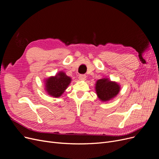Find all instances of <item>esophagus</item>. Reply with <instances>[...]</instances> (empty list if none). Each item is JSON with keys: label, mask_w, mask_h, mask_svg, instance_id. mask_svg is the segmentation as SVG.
Returning <instances> with one entry per match:
<instances>
[{"label": "esophagus", "mask_w": 159, "mask_h": 159, "mask_svg": "<svg viewBox=\"0 0 159 159\" xmlns=\"http://www.w3.org/2000/svg\"><path fill=\"white\" fill-rule=\"evenodd\" d=\"M85 79H86V75H85L81 74V75H79V80H80V81L85 80Z\"/></svg>", "instance_id": "esophagus-1"}]
</instances>
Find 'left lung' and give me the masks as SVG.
<instances>
[{"label": "left lung", "instance_id": "left-lung-1", "mask_svg": "<svg viewBox=\"0 0 159 159\" xmlns=\"http://www.w3.org/2000/svg\"><path fill=\"white\" fill-rule=\"evenodd\" d=\"M120 85L116 81L103 78L96 81L95 89L98 98L103 102H109L115 98L119 93Z\"/></svg>", "mask_w": 159, "mask_h": 159}]
</instances>
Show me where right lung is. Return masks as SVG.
<instances>
[{"label": "right lung", "mask_w": 159, "mask_h": 159, "mask_svg": "<svg viewBox=\"0 0 159 159\" xmlns=\"http://www.w3.org/2000/svg\"><path fill=\"white\" fill-rule=\"evenodd\" d=\"M71 81V78L65 72L59 71L54 76L44 80V88L46 93L54 98H59L64 93Z\"/></svg>", "instance_id": "obj_1"}]
</instances>
